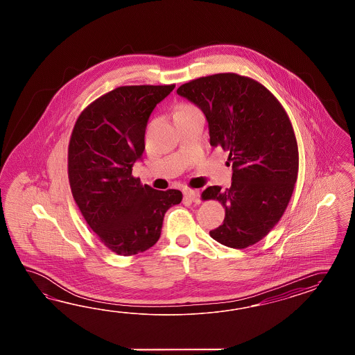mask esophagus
Returning a JSON list of instances; mask_svg holds the SVG:
<instances>
[{"label": "esophagus", "mask_w": 355, "mask_h": 355, "mask_svg": "<svg viewBox=\"0 0 355 355\" xmlns=\"http://www.w3.org/2000/svg\"><path fill=\"white\" fill-rule=\"evenodd\" d=\"M183 195H184V198L186 199L191 200V201H193V202H196V204H199L200 201V192L198 190H184L183 191Z\"/></svg>", "instance_id": "esophagus-1"}]
</instances>
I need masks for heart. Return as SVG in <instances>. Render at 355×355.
I'll return each mask as SVG.
<instances>
[{
	"mask_svg": "<svg viewBox=\"0 0 355 355\" xmlns=\"http://www.w3.org/2000/svg\"><path fill=\"white\" fill-rule=\"evenodd\" d=\"M193 109H196V107H193L192 105L182 104L178 106L175 113H184V112H190V110H193Z\"/></svg>",
	"mask_w": 355,
	"mask_h": 355,
	"instance_id": "obj_1",
	"label": "heart"
}]
</instances>
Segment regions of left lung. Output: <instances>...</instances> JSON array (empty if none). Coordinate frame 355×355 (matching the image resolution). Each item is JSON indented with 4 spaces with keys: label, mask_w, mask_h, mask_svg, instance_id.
Returning a JSON list of instances; mask_svg holds the SVG:
<instances>
[{
    "label": "left lung",
    "mask_w": 355,
    "mask_h": 355,
    "mask_svg": "<svg viewBox=\"0 0 355 355\" xmlns=\"http://www.w3.org/2000/svg\"><path fill=\"white\" fill-rule=\"evenodd\" d=\"M177 94L205 115L210 145L230 151L231 187L210 186L201 195L225 209L223 225L209 234L234 249L257 243L285 213L297 178V144L287 114L266 87L234 73L191 80Z\"/></svg>",
    "instance_id": "obj_1"
}]
</instances>
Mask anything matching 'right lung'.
<instances>
[{
  "label": "right lung",
  "instance_id": "right-lung-1",
  "mask_svg": "<svg viewBox=\"0 0 355 355\" xmlns=\"http://www.w3.org/2000/svg\"><path fill=\"white\" fill-rule=\"evenodd\" d=\"M174 87H118L83 110L70 137L73 198L105 246L123 257L154 246L166 210L182 201L181 191L154 190L132 175L147 121Z\"/></svg>",
  "mask_w": 355,
  "mask_h": 355
}]
</instances>
